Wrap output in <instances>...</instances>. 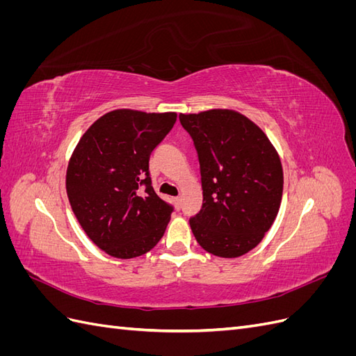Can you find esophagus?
Wrapping results in <instances>:
<instances>
[{
  "mask_svg": "<svg viewBox=\"0 0 356 356\" xmlns=\"http://www.w3.org/2000/svg\"><path fill=\"white\" fill-rule=\"evenodd\" d=\"M174 203H175L177 209H179L181 208V197H174Z\"/></svg>",
  "mask_w": 356,
  "mask_h": 356,
  "instance_id": "34e87169",
  "label": "esophagus"
}]
</instances>
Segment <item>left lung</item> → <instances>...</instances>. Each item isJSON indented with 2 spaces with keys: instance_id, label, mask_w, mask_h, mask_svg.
<instances>
[{
  "instance_id": "1",
  "label": "left lung",
  "mask_w": 356,
  "mask_h": 356,
  "mask_svg": "<svg viewBox=\"0 0 356 356\" xmlns=\"http://www.w3.org/2000/svg\"><path fill=\"white\" fill-rule=\"evenodd\" d=\"M195 143L203 204L190 227L204 251L241 257L261 242L281 207L284 172L266 134L233 110L179 114Z\"/></svg>"
}]
</instances>
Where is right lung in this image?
Returning a JSON list of instances; mask_svg holds the SVG:
<instances>
[{
  "label": "right lung",
  "instance_id": "1",
  "mask_svg": "<svg viewBox=\"0 0 356 356\" xmlns=\"http://www.w3.org/2000/svg\"><path fill=\"white\" fill-rule=\"evenodd\" d=\"M175 113L114 110L81 136L67 169V195L89 239L108 255L135 258L163 236L174 207L152 186L148 161Z\"/></svg>",
  "mask_w": 356,
  "mask_h": 356
}]
</instances>
